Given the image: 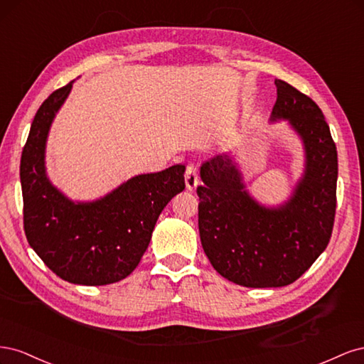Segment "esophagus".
<instances>
[{
	"instance_id": "34e87169",
	"label": "esophagus",
	"mask_w": 364,
	"mask_h": 364,
	"mask_svg": "<svg viewBox=\"0 0 364 364\" xmlns=\"http://www.w3.org/2000/svg\"><path fill=\"white\" fill-rule=\"evenodd\" d=\"M197 183H199V176H197V167L194 164L186 165L185 171V185L188 190H194Z\"/></svg>"
}]
</instances>
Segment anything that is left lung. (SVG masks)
<instances>
[{
	"instance_id": "obj_1",
	"label": "left lung",
	"mask_w": 364,
	"mask_h": 364,
	"mask_svg": "<svg viewBox=\"0 0 364 364\" xmlns=\"http://www.w3.org/2000/svg\"><path fill=\"white\" fill-rule=\"evenodd\" d=\"M270 121L287 119L305 149V170L290 199L259 205L246 191L237 164L217 155L200 167L199 232L213 267L243 287H284L311 267L333 234L337 149L325 117L310 97L274 80Z\"/></svg>"
}]
</instances>
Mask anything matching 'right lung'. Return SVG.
Returning <instances> with one entry per match:
<instances>
[{"label":"right lung","mask_w":364,"mask_h":364,"mask_svg":"<svg viewBox=\"0 0 364 364\" xmlns=\"http://www.w3.org/2000/svg\"><path fill=\"white\" fill-rule=\"evenodd\" d=\"M73 82L54 91L33 119L21 156L28 245L63 281L106 285L136 269L162 209L185 188V165L138 174L94 202H73L46 171V144Z\"/></svg>","instance_id":"right-lung-1"}]
</instances>
